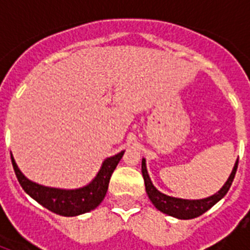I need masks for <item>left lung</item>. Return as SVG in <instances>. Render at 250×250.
<instances>
[{
  "mask_svg": "<svg viewBox=\"0 0 250 250\" xmlns=\"http://www.w3.org/2000/svg\"><path fill=\"white\" fill-rule=\"evenodd\" d=\"M237 164H239V160L236 161L232 172L229 175V178L227 179V182L225 183V186L222 187L215 194L210 196V197L202 198V200H183V198H175L161 193L160 190L153 186L152 180L149 178L144 158L141 162V172H143V178H144L146 193H148L150 201L153 202V205L156 206L157 209L167 214V215L179 218V219H192V218L200 217L201 214L208 211L211 206L215 205L221 198L225 197L233 182V178H235L237 170Z\"/></svg>",
  "mask_w": 250,
  "mask_h": 250,
  "instance_id": "8db88e82",
  "label": "left lung"
}]
</instances>
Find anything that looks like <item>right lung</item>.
Wrapping results in <instances>:
<instances>
[{"label":"right lung","instance_id":"obj_1","mask_svg":"<svg viewBox=\"0 0 250 250\" xmlns=\"http://www.w3.org/2000/svg\"><path fill=\"white\" fill-rule=\"evenodd\" d=\"M125 150L118 153L115 156L109 157L104 161L101 168L96 175V178L88 186L79 188V189H60V188H50L31 182L21 171L18 168L15 160L11 154V164L17 175L18 182L33 200H36L40 205L46 208L53 213L60 214L63 217H75L80 214L88 213L90 210L96 209L102 202L107 192L110 178L117 165L123 157Z\"/></svg>","mask_w":250,"mask_h":250}]
</instances>
